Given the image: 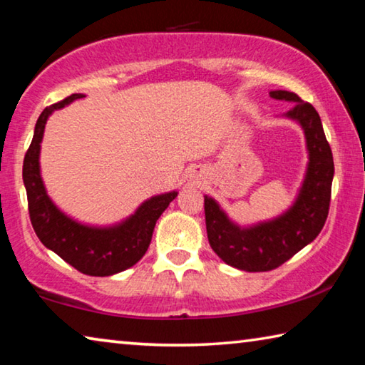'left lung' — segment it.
Masks as SVG:
<instances>
[{"mask_svg":"<svg viewBox=\"0 0 365 365\" xmlns=\"http://www.w3.org/2000/svg\"><path fill=\"white\" fill-rule=\"evenodd\" d=\"M270 97L294 103L283 116L299 124L306 139L309 161L294 202L278 217L241 226L204 195L208 242L225 264L244 272H268L289 260L319 236L330 207L334 165L319 113L288 91H272Z\"/></svg>","mask_w":365,"mask_h":365,"instance_id":"obj_1","label":"left lung"}]
</instances>
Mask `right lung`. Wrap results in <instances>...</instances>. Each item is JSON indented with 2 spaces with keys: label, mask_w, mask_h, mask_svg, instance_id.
Returning <instances> with one entry per match:
<instances>
[{
  "label": "right lung",
  "mask_w": 365,
  "mask_h": 365,
  "mask_svg": "<svg viewBox=\"0 0 365 365\" xmlns=\"http://www.w3.org/2000/svg\"><path fill=\"white\" fill-rule=\"evenodd\" d=\"M82 97L86 95L73 93L41 111L35 124L32 143L24 158L22 179L27 190L31 222L41 244L81 273L110 277L128 270L145 255L157 220L176 199L178 192L171 190L152 195L143 200L133 215L115 225H87L64 213L48 195L41 178V140L48 118Z\"/></svg>",
  "instance_id": "obj_1"
}]
</instances>
